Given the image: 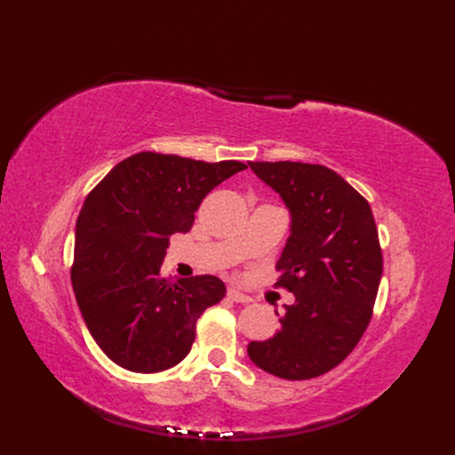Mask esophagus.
<instances>
[{
  "label": "esophagus",
  "mask_w": 455,
  "mask_h": 455,
  "mask_svg": "<svg viewBox=\"0 0 455 455\" xmlns=\"http://www.w3.org/2000/svg\"><path fill=\"white\" fill-rule=\"evenodd\" d=\"M228 298H229L231 301H237V304H251V301H252L251 296H246V294L239 292L237 288H229V291H228Z\"/></svg>",
  "instance_id": "obj_1"
}]
</instances>
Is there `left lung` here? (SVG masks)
Returning a JSON list of instances; mask_svg holds the SVG:
<instances>
[{"mask_svg":"<svg viewBox=\"0 0 455 455\" xmlns=\"http://www.w3.org/2000/svg\"><path fill=\"white\" fill-rule=\"evenodd\" d=\"M291 212L277 286L294 294L281 330L251 341V361L283 379H311L355 349L371 319L383 258L368 201L323 164L249 163ZM279 315V311H275Z\"/></svg>","mask_w":455,"mask_h":455,"instance_id":"left-lung-1","label":"left lung"}]
</instances>
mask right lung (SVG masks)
Instances as JSON below:
<instances>
[{
	"instance_id": "1",
	"label": "right lung",
	"mask_w": 455,
	"mask_h": 455,
	"mask_svg": "<svg viewBox=\"0 0 455 455\" xmlns=\"http://www.w3.org/2000/svg\"><path fill=\"white\" fill-rule=\"evenodd\" d=\"M246 164L140 151L87 196L76 224L72 286L99 347L121 368L154 374L186 359L196 323L226 296L214 275L169 279L163 258L211 189Z\"/></svg>"
}]
</instances>
